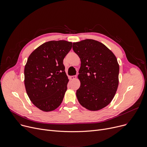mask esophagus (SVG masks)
Wrapping results in <instances>:
<instances>
[{
	"label": "esophagus",
	"instance_id": "34e87169",
	"mask_svg": "<svg viewBox=\"0 0 147 147\" xmlns=\"http://www.w3.org/2000/svg\"><path fill=\"white\" fill-rule=\"evenodd\" d=\"M76 78H77V76H72L70 77V79L73 80L76 79Z\"/></svg>",
	"mask_w": 147,
	"mask_h": 147
}]
</instances>
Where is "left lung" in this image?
Wrapping results in <instances>:
<instances>
[{"label": "left lung", "mask_w": 147, "mask_h": 147, "mask_svg": "<svg viewBox=\"0 0 147 147\" xmlns=\"http://www.w3.org/2000/svg\"><path fill=\"white\" fill-rule=\"evenodd\" d=\"M73 49L81 61L76 96L80 105L98 111L109 105L119 86L117 59L105 45L92 39L74 42Z\"/></svg>", "instance_id": "left-lung-1"}]
</instances>
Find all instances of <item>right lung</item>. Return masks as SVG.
Here are the masks:
<instances>
[{"label":"right lung","mask_w":147,"mask_h":147,"mask_svg":"<svg viewBox=\"0 0 147 147\" xmlns=\"http://www.w3.org/2000/svg\"><path fill=\"white\" fill-rule=\"evenodd\" d=\"M71 48L70 42L49 41L28 58L24 68L26 90L30 101L42 111L55 110L63 101L69 81L63 59Z\"/></svg>","instance_id":"right-lung-1"}]
</instances>
